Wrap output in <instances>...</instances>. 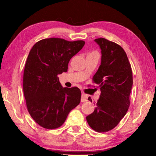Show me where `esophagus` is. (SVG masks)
<instances>
[{
	"label": "esophagus",
	"instance_id": "34e87169",
	"mask_svg": "<svg viewBox=\"0 0 156 156\" xmlns=\"http://www.w3.org/2000/svg\"><path fill=\"white\" fill-rule=\"evenodd\" d=\"M87 98H88L87 95H86L84 93L82 94V96H81V102H85L87 101Z\"/></svg>",
	"mask_w": 156,
	"mask_h": 156
}]
</instances>
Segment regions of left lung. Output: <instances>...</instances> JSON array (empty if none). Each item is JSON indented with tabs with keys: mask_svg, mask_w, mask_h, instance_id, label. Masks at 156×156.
Wrapping results in <instances>:
<instances>
[{
	"mask_svg": "<svg viewBox=\"0 0 156 156\" xmlns=\"http://www.w3.org/2000/svg\"><path fill=\"white\" fill-rule=\"evenodd\" d=\"M94 41L101 49L102 57L92 80L99 84L101 93L94 112L86 119L92 129L100 133L115 127L128 111L133 74L122 47L103 38ZM88 100L92 102L90 97Z\"/></svg>",
	"mask_w": 156,
	"mask_h": 156,
	"instance_id": "obj_1",
	"label": "left lung"
}]
</instances>
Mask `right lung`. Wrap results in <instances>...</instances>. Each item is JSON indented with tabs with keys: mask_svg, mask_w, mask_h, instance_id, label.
Here are the masks:
<instances>
[{
	"mask_svg": "<svg viewBox=\"0 0 156 156\" xmlns=\"http://www.w3.org/2000/svg\"><path fill=\"white\" fill-rule=\"evenodd\" d=\"M84 44L83 41L50 38L31 49L23 73V92L29 113L42 127H60L80 102V89L62 87L58 75L67 72L70 59Z\"/></svg>",
	"mask_w": 156,
	"mask_h": 156,
	"instance_id": "obj_1",
	"label": "right lung"
}]
</instances>
